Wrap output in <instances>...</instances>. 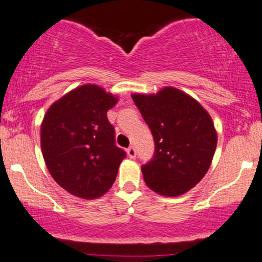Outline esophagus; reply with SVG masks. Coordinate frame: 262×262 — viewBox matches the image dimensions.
Returning a JSON list of instances; mask_svg holds the SVG:
<instances>
[{
    "mask_svg": "<svg viewBox=\"0 0 262 262\" xmlns=\"http://www.w3.org/2000/svg\"><path fill=\"white\" fill-rule=\"evenodd\" d=\"M127 154L130 159H134L135 156H137V150H135L134 146H129V148L127 149Z\"/></svg>",
    "mask_w": 262,
    "mask_h": 262,
    "instance_id": "esophagus-1",
    "label": "esophagus"
}]
</instances>
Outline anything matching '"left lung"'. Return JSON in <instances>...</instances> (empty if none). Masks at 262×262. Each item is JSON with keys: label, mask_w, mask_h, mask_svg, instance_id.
<instances>
[{"label": "left lung", "mask_w": 262, "mask_h": 262, "mask_svg": "<svg viewBox=\"0 0 262 262\" xmlns=\"http://www.w3.org/2000/svg\"><path fill=\"white\" fill-rule=\"evenodd\" d=\"M132 98L155 141L154 158L141 166L144 181L161 196H181L212 164L218 140L214 123L200 102L176 87Z\"/></svg>", "instance_id": "obj_1"}]
</instances>
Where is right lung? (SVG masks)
I'll list each match as a JSON object with an SVG mask.
<instances>
[{
  "label": "right lung",
  "instance_id": "1",
  "mask_svg": "<svg viewBox=\"0 0 262 262\" xmlns=\"http://www.w3.org/2000/svg\"><path fill=\"white\" fill-rule=\"evenodd\" d=\"M118 97L95 83L71 90L48 108L40 146L50 175L82 200H96L112 187L125 152L117 148L107 112Z\"/></svg>",
  "mask_w": 262,
  "mask_h": 262
}]
</instances>
